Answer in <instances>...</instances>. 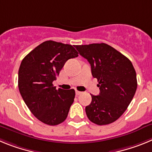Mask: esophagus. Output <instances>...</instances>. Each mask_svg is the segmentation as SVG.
Here are the masks:
<instances>
[{
    "mask_svg": "<svg viewBox=\"0 0 152 152\" xmlns=\"http://www.w3.org/2000/svg\"><path fill=\"white\" fill-rule=\"evenodd\" d=\"M75 94H76V95H77V96H78V95L81 94H82V92H80V91H75Z\"/></svg>",
    "mask_w": 152,
    "mask_h": 152,
    "instance_id": "1",
    "label": "esophagus"
}]
</instances>
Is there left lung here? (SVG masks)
<instances>
[{"label": "left lung", "mask_w": 152, "mask_h": 152, "mask_svg": "<svg viewBox=\"0 0 152 152\" xmlns=\"http://www.w3.org/2000/svg\"><path fill=\"white\" fill-rule=\"evenodd\" d=\"M75 48L91 64L93 77L99 82L100 94H91V104L85 108L88 119L99 126L113 123L126 110L136 91L133 65L128 58L106 43Z\"/></svg>", "instance_id": "obj_1"}]
</instances>
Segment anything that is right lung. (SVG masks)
Returning <instances> with one entry per match:
<instances>
[{
    "label": "right lung",
    "instance_id": "add662e5",
    "mask_svg": "<svg viewBox=\"0 0 152 152\" xmlns=\"http://www.w3.org/2000/svg\"><path fill=\"white\" fill-rule=\"evenodd\" d=\"M77 56L72 45L49 40L23 59L18 72L19 91L29 110L42 123L56 126L66 119L75 91L56 90L52 82L65 62Z\"/></svg>",
    "mask_w": 152,
    "mask_h": 152
}]
</instances>
